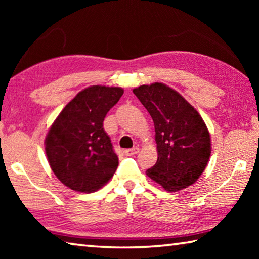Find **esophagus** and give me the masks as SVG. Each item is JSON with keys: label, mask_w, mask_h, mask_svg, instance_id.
<instances>
[{"label": "esophagus", "mask_w": 259, "mask_h": 259, "mask_svg": "<svg viewBox=\"0 0 259 259\" xmlns=\"http://www.w3.org/2000/svg\"><path fill=\"white\" fill-rule=\"evenodd\" d=\"M139 152V147H133V148H129V150H125L124 151V154L126 155V156H131V155H135V154H137V153Z\"/></svg>", "instance_id": "esophagus-1"}]
</instances>
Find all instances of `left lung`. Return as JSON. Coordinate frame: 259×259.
I'll return each instance as SVG.
<instances>
[{"label": "left lung", "instance_id": "8db88e82", "mask_svg": "<svg viewBox=\"0 0 259 259\" xmlns=\"http://www.w3.org/2000/svg\"><path fill=\"white\" fill-rule=\"evenodd\" d=\"M154 122L156 163L147 176L168 192H177L198 181L211 154V140L199 112L163 83L133 90Z\"/></svg>", "mask_w": 259, "mask_h": 259}]
</instances>
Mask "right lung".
Masks as SVG:
<instances>
[{
    "mask_svg": "<svg viewBox=\"0 0 259 259\" xmlns=\"http://www.w3.org/2000/svg\"><path fill=\"white\" fill-rule=\"evenodd\" d=\"M123 89L93 85L78 93L57 116L46 137V154L56 177L73 191L99 190L119 165L103 128L107 112Z\"/></svg>",
    "mask_w": 259,
    "mask_h": 259,
    "instance_id": "1",
    "label": "right lung"
}]
</instances>
